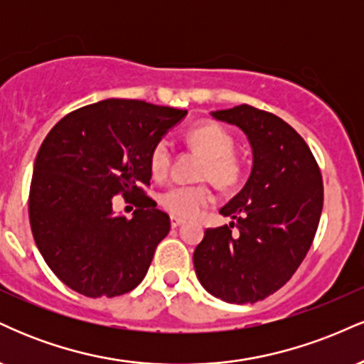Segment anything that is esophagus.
Here are the masks:
<instances>
[{"mask_svg":"<svg viewBox=\"0 0 364 364\" xmlns=\"http://www.w3.org/2000/svg\"><path fill=\"white\" fill-rule=\"evenodd\" d=\"M181 224H185V219H181V217H176V215H171V225H173V228H179Z\"/></svg>","mask_w":364,"mask_h":364,"instance_id":"esophagus-1","label":"esophagus"}]
</instances>
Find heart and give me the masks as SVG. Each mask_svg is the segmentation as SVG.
<instances>
[{"label":"heart","instance_id":"heart-1","mask_svg":"<svg viewBox=\"0 0 364 364\" xmlns=\"http://www.w3.org/2000/svg\"><path fill=\"white\" fill-rule=\"evenodd\" d=\"M188 141L205 159L202 176L219 186H232L240 179L241 164L232 150L235 139L219 123L205 121L188 132ZM173 162V147L169 140L162 139L150 152V173L156 179H164L169 174ZM161 205L171 214L179 217H193L212 202V193L203 185H174L162 191Z\"/></svg>","mask_w":364,"mask_h":364}]
</instances>
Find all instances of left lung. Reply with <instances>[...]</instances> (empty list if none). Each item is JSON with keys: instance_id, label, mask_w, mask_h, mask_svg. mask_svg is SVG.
<instances>
[{"instance_id": "1", "label": "left lung", "mask_w": 364, "mask_h": 364, "mask_svg": "<svg viewBox=\"0 0 364 364\" xmlns=\"http://www.w3.org/2000/svg\"><path fill=\"white\" fill-rule=\"evenodd\" d=\"M248 136V181L220 208L232 223L207 229L195 248L200 284L228 303H257L292 277L306 257L323 207V183L310 147L279 116L241 104L210 112Z\"/></svg>"}]
</instances>
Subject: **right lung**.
<instances>
[{"instance_id":"1","label":"right lung","mask_w":364,"mask_h":364,"mask_svg":"<svg viewBox=\"0 0 364 364\" xmlns=\"http://www.w3.org/2000/svg\"><path fill=\"white\" fill-rule=\"evenodd\" d=\"M185 109L135 99H106L54 124L37 152L28 219L49 269L70 289L114 298L144 281L169 215L140 185H150V152ZM123 193L132 220L112 212Z\"/></svg>"}]
</instances>
